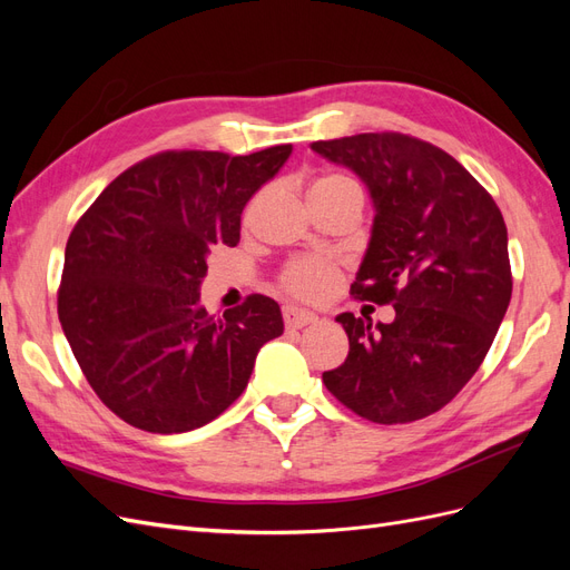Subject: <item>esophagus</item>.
Here are the masks:
<instances>
[{
    "label": "esophagus",
    "mask_w": 570,
    "mask_h": 570,
    "mask_svg": "<svg viewBox=\"0 0 570 570\" xmlns=\"http://www.w3.org/2000/svg\"><path fill=\"white\" fill-rule=\"evenodd\" d=\"M283 318H285V325L292 327V331H299V327L312 325L318 321V316L314 312H306V308H299V306H285Z\"/></svg>",
    "instance_id": "1"
}]
</instances>
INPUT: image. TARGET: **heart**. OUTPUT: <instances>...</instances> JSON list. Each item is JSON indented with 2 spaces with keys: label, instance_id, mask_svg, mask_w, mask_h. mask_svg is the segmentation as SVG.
Returning a JSON list of instances; mask_svg holds the SVG:
<instances>
[{
  "label": "heart",
  "instance_id": "heart-1",
  "mask_svg": "<svg viewBox=\"0 0 570 570\" xmlns=\"http://www.w3.org/2000/svg\"><path fill=\"white\" fill-rule=\"evenodd\" d=\"M333 180H347V178L327 176L314 183V187L323 183H333ZM333 283H335V268L327 262H323V258H302V262L289 264L283 273V285L292 292V295L306 297V299H318L327 295Z\"/></svg>",
  "mask_w": 570,
  "mask_h": 570
}]
</instances>
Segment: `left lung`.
I'll return each mask as SVG.
<instances>
[{"mask_svg":"<svg viewBox=\"0 0 570 570\" xmlns=\"http://www.w3.org/2000/svg\"><path fill=\"white\" fill-rule=\"evenodd\" d=\"M312 149L366 185L373 226L352 289L394 306L392 323L335 318L350 354L323 383L373 423L430 416L471 381L509 308L502 212L454 157L416 137L361 132Z\"/></svg>","mask_w":570,"mask_h":570,"instance_id":"8db88e82","label":"left lung"}]
</instances>
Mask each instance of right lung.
Listing matches in <instances>:
<instances>
[{
	"instance_id": "add662e5",
	"label": "right lung",
	"mask_w": 570,
	"mask_h": 570,
	"mask_svg": "<svg viewBox=\"0 0 570 570\" xmlns=\"http://www.w3.org/2000/svg\"><path fill=\"white\" fill-rule=\"evenodd\" d=\"M289 154L164 151L109 183L76 223L59 321L88 383L126 423L161 435L206 425L283 335L278 302L252 295L216 318L199 287L212 247L239 243L245 204Z\"/></svg>"
}]
</instances>
